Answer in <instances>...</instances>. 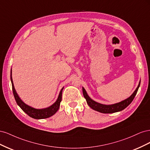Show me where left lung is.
I'll use <instances>...</instances> for the list:
<instances>
[{"label": "left lung", "mask_w": 150, "mask_h": 150, "mask_svg": "<svg viewBox=\"0 0 150 150\" xmlns=\"http://www.w3.org/2000/svg\"><path fill=\"white\" fill-rule=\"evenodd\" d=\"M140 83L141 81H139L137 88L136 89L134 93L131 95V96L125 99V100H123L116 104H111V105H106V104H100L93 101L91 98H89L84 88H83V93L89 106L90 108H91L93 110L102 113H113L123 110L124 109H125L127 106L129 105L133 101V99L134 98L136 94H137L138 92V88L140 86Z\"/></svg>", "instance_id": "obj_1"}]
</instances>
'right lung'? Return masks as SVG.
Returning a JSON list of instances; mask_svg holds the SVG:
<instances>
[{
    "instance_id": "add662e5",
    "label": "right lung",
    "mask_w": 150,
    "mask_h": 150,
    "mask_svg": "<svg viewBox=\"0 0 150 150\" xmlns=\"http://www.w3.org/2000/svg\"><path fill=\"white\" fill-rule=\"evenodd\" d=\"M11 80L12 83V91L13 94V96L16 99V101L19 107L23 110L27 115H28L30 117H33L34 119H44L47 118L54 115L55 113L58 111L59 108L60 106V103L62 100V90L64 89L63 87L61 91L59 94L58 98L56 100V101L52 105L49 106L46 108L44 109H35L34 108H32L28 105H27L23 101H22L19 96H18L17 93L16 91V89L14 88V86H13V81L12 78V69L11 71Z\"/></svg>"
}]
</instances>
